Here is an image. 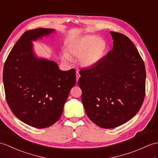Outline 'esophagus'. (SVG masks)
I'll return each instance as SVG.
<instances>
[{
  "instance_id": "esophagus-1",
  "label": "esophagus",
  "mask_w": 158,
  "mask_h": 158,
  "mask_svg": "<svg viewBox=\"0 0 158 158\" xmlns=\"http://www.w3.org/2000/svg\"><path fill=\"white\" fill-rule=\"evenodd\" d=\"M80 74H79V72L78 71H76V82H78V80L80 78Z\"/></svg>"
}]
</instances>
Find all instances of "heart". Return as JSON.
Returning <instances> with one entry per match:
<instances>
[{
    "instance_id": "1",
    "label": "heart",
    "mask_w": 158,
    "mask_h": 158,
    "mask_svg": "<svg viewBox=\"0 0 158 158\" xmlns=\"http://www.w3.org/2000/svg\"><path fill=\"white\" fill-rule=\"evenodd\" d=\"M108 45L105 40L97 35H85L73 40L68 44L64 60L70 61V57L80 58L82 66L90 68L95 66L105 57Z\"/></svg>"
}]
</instances>
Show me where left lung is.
Masks as SVG:
<instances>
[{
  "mask_svg": "<svg viewBox=\"0 0 158 158\" xmlns=\"http://www.w3.org/2000/svg\"><path fill=\"white\" fill-rule=\"evenodd\" d=\"M113 48L99 63L81 69L78 85L90 120L112 129L129 121L145 94V68L135 46L125 35L110 31Z\"/></svg>",
  "mask_w": 158,
  "mask_h": 158,
  "instance_id": "1",
  "label": "left lung"
}]
</instances>
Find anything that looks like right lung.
I'll return each instance as SVG.
<instances>
[{
  "mask_svg": "<svg viewBox=\"0 0 158 158\" xmlns=\"http://www.w3.org/2000/svg\"><path fill=\"white\" fill-rule=\"evenodd\" d=\"M39 28L22 35L7 57L3 69L6 102L13 114L27 125L46 128L59 120L76 84V70H60L53 61L38 58L32 41L54 32Z\"/></svg>",
  "mask_w": 158,
  "mask_h": 158,
  "instance_id": "1",
  "label": "right lung"
}]
</instances>
